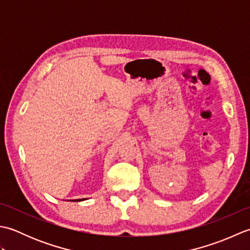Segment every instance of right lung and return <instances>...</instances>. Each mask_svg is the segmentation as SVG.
Listing matches in <instances>:
<instances>
[{"mask_svg": "<svg viewBox=\"0 0 250 250\" xmlns=\"http://www.w3.org/2000/svg\"><path fill=\"white\" fill-rule=\"evenodd\" d=\"M84 199H78V200H72L73 202H79V201H83Z\"/></svg>", "mask_w": 250, "mask_h": 250, "instance_id": "1", "label": "right lung"}]
</instances>
